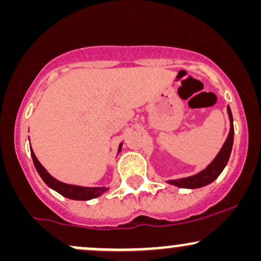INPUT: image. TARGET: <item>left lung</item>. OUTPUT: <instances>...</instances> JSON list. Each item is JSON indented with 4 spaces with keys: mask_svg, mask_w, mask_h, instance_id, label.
Returning a JSON list of instances; mask_svg holds the SVG:
<instances>
[{
    "mask_svg": "<svg viewBox=\"0 0 261 261\" xmlns=\"http://www.w3.org/2000/svg\"><path fill=\"white\" fill-rule=\"evenodd\" d=\"M227 114L229 119V133L224 141L223 146L221 147L216 157L212 160L208 166H206L202 170H200L196 174L187 176V178H179L175 180H167L170 185H174L176 188L182 189H199L206 185L211 184L212 181L216 180L218 175L223 172L224 167L228 163L230 157V152L233 147V136H234V126H233V116L230 112L229 106H227Z\"/></svg>",
    "mask_w": 261,
    "mask_h": 261,
    "instance_id": "left-lung-1",
    "label": "left lung"
}]
</instances>
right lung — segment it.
<instances>
[{
  "mask_svg": "<svg viewBox=\"0 0 261 261\" xmlns=\"http://www.w3.org/2000/svg\"><path fill=\"white\" fill-rule=\"evenodd\" d=\"M122 148V142L119 145L118 148V154L120 153ZM31 153L33 162H34V166L39 175L41 176L45 184L47 185L50 189L55 190L56 193L61 194L62 196L67 197L71 200H81V201H87V200L95 199V197L103 195L107 190H109V188L107 187H80V185H73V184H66L64 181H60L56 178L50 174L46 169L44 168L43 164L38 161L37 155L34 154L33 149L31 148Z\"/></svg>",
  "mask_w": 261,
  "mask_h": 261,
  "instance_id": "1",
  "label": "right lung"
}]
</instances>
